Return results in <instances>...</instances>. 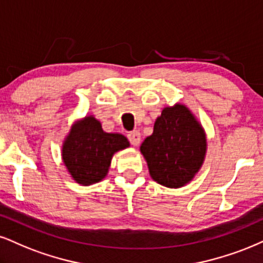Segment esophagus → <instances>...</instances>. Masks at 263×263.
Here are the masks:
<instances>
[{"instance_id":"34e87169","label":"esophagus","mask_w":263,"mask_h":263,"mask_svg":"<svg viewBox=\"0 0 263 263\" xmlns=\"http://www.w3.org/2000/svg\"><path fill=\"white\" fill-rule=\"evenodd\" d=\"M128 139H129V141H130V144L133 145V146H138V145L140 144V141H141L140 132L134 130V132L129 133Z\"/></svg>"}]
</instances>
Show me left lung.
<instances>
[{"instance_id":"1","label":"left lung","mask_w":263,"mask_h":263,"mask_svg":"<svg viewBox=\"0 0 263 263\" xmlns=\"http://www.w3.org/2000/svg\"><path fill=\"white\" fill-rule=\"evenodd\" d=\"M206 148L202 125L186 106L177 103L163 108L140 151L152 179L177 189L193 180L202 166Z\"/></svg>"}]
</instances>
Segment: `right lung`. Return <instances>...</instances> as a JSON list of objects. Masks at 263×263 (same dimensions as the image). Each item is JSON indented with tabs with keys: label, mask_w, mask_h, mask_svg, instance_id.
Segmentation results:
<instances>
[{
	"label": "right lung",
	"mask_w": 263,
	"mask_h": 263,
	"mask_svg": "<svg viewBox=\"0 0 263 263\" xmlns=\"http://www.w3.org/2000/svg\"><path fill=\"white\" fill-rule=\"evenodd\" d=\"M129 145L124 135L103 132L101 123L89 116L73 124L63 142L62 158L77 183L91 185L107 176L113 155Z\"/></svg>",
	"instance_id": "add662e5"
}]
</instances>
